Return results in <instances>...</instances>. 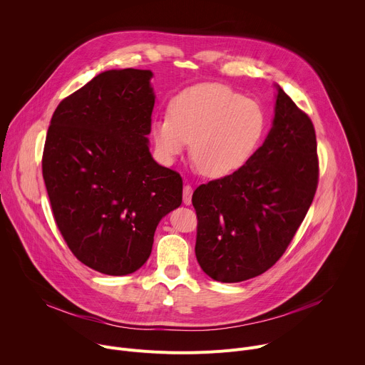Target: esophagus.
<instances>
[{"label":"esophagus","instance_id":"34e87169","mask_svg":"<svg viewBox=\"0 0 365 365\" xmlns=\"http://www.w3.org/2000/svg\"><path fill=\"white\" fill-rule=\"evenodd\" d=\"M192 192H193V189H192L190 185H186L183 187V203L185 205H190L192 203Z\"/></svg>","mask_w":365,"mask_h":365}]
</instances>
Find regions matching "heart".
Segmentation results:
<instances>
[{
    "label": "heart",
    "mask_w": 365,
    "mask_h": 365,
    "mask_svg": "<svg viewBox=\"0 0 365 365\" xmlns=\"http://www.w3.org/2000/svg\"><path fill=\"white\" fill-rule=\"evenodd\" d=\"M169 113L154 118L150 127L160 160L175 163L192 143V160L206 178H225L240 170L266 133L263 108L221 83L182 91L170 101Z\"/></svg>",
    "instance_id": "b5f03b06"
}]
</instances>
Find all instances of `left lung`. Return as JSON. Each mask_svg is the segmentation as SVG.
Instances as JSON below:
<instances>
[{"label": "left lung", "mask_w": 365, "mask_h": 365, "mask_svg": "<svg viewBox=\"0 0 365 365\" xmlns=\"http://www.w3.org/2000/svg\"><path fill=\"white\" fill-rule=\"evenodd\" d=\"M272 128L235 173L200 185L195 254L211 279L238 283L263 274L283 255L318 186L317 135L310 118L274 83Z\"/></svg>", "instance_id": "obj_1"}]
</instances>
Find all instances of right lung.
<instances>
[{"label":"right lung","mask_w":365,"mask_h":365,"mask_svg":"<svg viewBox=\"0 0 365 365\" xmlns=\"http://www.w3.org/2000/svg\"><path fill=\"white\" fill-rule=\"evenodd\" d=\"M151 71L101 72L51 117L43 179L55 221L85 266L108 276L138 270L163 217L182 203V178L148 148Z\"/></svg>","instance_id":"obj_1"}]
</instances>
